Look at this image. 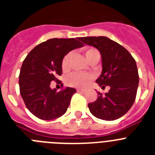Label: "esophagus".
Listing matches in <instances>:
<instances>
[{"label": "esophagus", "instance_id": "34e87169", "mask_svg": "<svg viewBox=\"0 0 155 155\" xmlns=\"http://www.w3.org/2000/svg\"><path fill=\"white\" fill-rule=\"evenodd\" d=\"M77 91H78V92H85L86 90L85 89H77Z\"/></svg>", "mask_w": 155, "mask_h": 155}]
</instances>
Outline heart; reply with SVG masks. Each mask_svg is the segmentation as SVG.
I'll use <instances>...</instances> for the list:
<instances>
[{
	"mask_svg": "<svg viewBox=\"0 0 155 155\" xmlns=\"http://www.w3.org/2000/svg\"><path fill=\"white\" fill-rule=\"evenodd\" d=\"M84 54L88 61L93 58L95 56L99 55L98 50L94 48H87L84 50ZM72 53H68L66 54L62 60L61 63V67H62L63 71H68L70 68V61H71ZM93 77L90 74L87 73H81V72H73L71 74L68 75L66 78V82L68 84L73 87H86L87 84L92 80Z\"/></svg>",
	"mask_w": 155,
	"mask_h": 155,
	"instance_id": "b5f03b06",
	"label": "heart"
}]
</instances>
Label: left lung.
Here are the masks:
<instances>
[{
	"label": "left lung",
	"instance_id": "left-lung-1",
	"mask_svg": "<svg viewBox=\"0 0 155 155\" xmlns=\"http://www.w3.org/2000/svg\"><path fill=\"white\" fill-rule=\"evenodd\" d=\"M83 43L95 47L102 57V73L95 81L102 87L109 86L105 95L98 93L96 101L88 103L91 114L103 120H115L130 110L135 101L139 84L137 67L134 57L108 37H82Z\"/></svg>",
	"mask_w": 155,
	"mask_h": 155
}]
</instances>
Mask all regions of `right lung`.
Returning <instances> with one entry per match:
<instances>
[{"mask_svg":"<svg viewBox=\"0 0 155 155\" xmlns=\"http://www.w3.org/2000/svg\"><path fill=\"white\" fill-rule=\"evenodd\" d=\"M80 39H48L32 49L23 61L19 74L20 94L27 109L39 119L54 120L68 110L76 90L68 87L57 91L50 87V82L59 81L57 77L62 74L64 56L84 46Z\"/></svg>","mask_w":155,"mask_h":155,"instance_id":"obj_1","label":"right lung"}]
</instances>
